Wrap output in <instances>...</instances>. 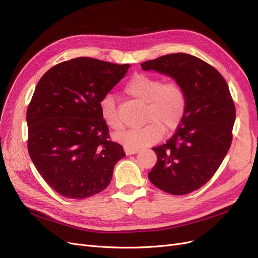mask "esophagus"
Wrapping results in <instances>:
<instances>
[{"label": "esophagus", "mask_w": 258, "mask_h": 258, "mask_svg": "<svg viewBox=\"0 0 258 258\" xmlns=\"http://www.w3.org/2000/svg\"><path fill=\"white\" fill-rule=\"evenodd\" d=\"M139 150H132V148L124 147V153H126V155H134V154H137Z\"/></svg>", "instance_id": "esophagus-1"}]
</instances>
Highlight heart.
Segmentation results:
<instances>
[{"label":"heart","instance_id":"heart-1","mask_svg":"<svg viewBox=\"0 0 258 258\" xmlns=\"http://www.w3.org/2000/svg\"><path fill=\"white\" fill-rule=\"evenodd\" d=\"M128 96L145 103L143 127L129 129L117 136L127 148L140 150L152 145L162 138L165 129L175 130L184 119L187 107L186 92L175 81L163 82L158 76L137 74L124 86ZM100 116L108 128L123 129V120L112 96H105L99 103Z\"/></svg>","mask_w":258,"mask_h":258}]
</instances>
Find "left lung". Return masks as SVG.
I'll use <instances>...</instances> for the list:
<instances>
[{
    "label": "left lung",
    "mask_w": 258,
    "mask_h": 258,
    "mask_svg": "<svg viewBox=\"0 0 258 258\" xmlns=\"http://www.w3.org/2000/svg\"><path fill=\"white\" fill-rule=\"evenodd\" d=\"M141 67L173 77L187 98L175 134L153 147L157 162L148 178L168 194H190L212 178L231 145L236 107L228 85L215 68L188 53L166 54Z\"/></svg>",
    "instance_id": "obj_1"
}]
</instances>
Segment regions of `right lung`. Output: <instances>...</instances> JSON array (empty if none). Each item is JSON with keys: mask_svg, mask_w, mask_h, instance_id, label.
Masks as SVG:
<instances>
[{"mask_svg": "<svg viewBox=\"0 0 258 258\" xmlns=\"http://www.w3.org/2000/svg\"><path fill=\"white\" fill-rule=\"evenodd\" d=\"M129 67L80 57L53 66L37 83L27 111L28 151L61 196L85 199L102 191L126 156L111 140L99 103Z\"/></svg>", "mask_w": 258, "mask_h": 258, "instance_id": "add662e5", "label": "right lung"}]
</instances>
